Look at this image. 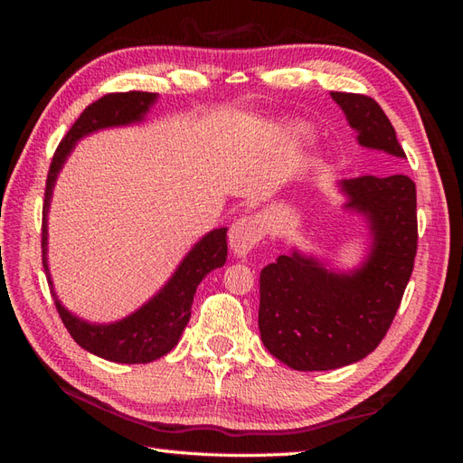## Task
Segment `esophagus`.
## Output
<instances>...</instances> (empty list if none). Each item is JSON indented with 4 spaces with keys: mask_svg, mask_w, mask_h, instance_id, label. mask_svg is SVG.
<instances>
[{
    "mask_svg": "<svg viewBox=\"0 0 463 463\" xmlns=\"http://www.w3.org/2000/svg\"><path fill=\"white\" fill-rule=\"evenodd\" d=\"M264 221L259 214H249L234 221L229 231V244L237 257L249 254L264 237Z\"/></svg>",
    "mask_w": 463,
    "mask_h": 463,
    "instance_id": "1",
    "label": "esophagus"
}]
</instances>
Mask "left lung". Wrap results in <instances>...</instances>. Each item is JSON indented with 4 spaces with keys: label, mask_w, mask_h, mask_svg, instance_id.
<instances>
[{
    "label": "left lung",
    "mask_w": 463,
    "mask_h": 463,
    "mask_svg": "<svg viewBox=\"0 0 463 463\" xmlns=\"http://www.w3.org/2000/svg\"><path fill=\"white\" fill-rule=\"evenodd\" d=\"M358 143L406 159L382 107L368 95L332 91ZM348 206L368 216L373 247L364 267L334 274L298 252L260 270L259 328L272 356L294 370H334L366 358L386 336L414 270L416 184L410 176L362 175L342 181Z\"/></svg>",
    "instance_id": "left-lung-1"
}]
</instances>
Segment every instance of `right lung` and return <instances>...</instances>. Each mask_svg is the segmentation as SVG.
Wrapping results in <instances>:
<instances>
[{
  "instance_id": "obj_1",
  "label": "right lung",
  "mask_w": 463,
  "mask_h": 463,
  "mask_svg": "<svg viewBox=\"0 0 463 463\" xmlns=\"http://www.w3.org/2000/svg\"><path fill=\"white\" fill-rule=\"evenodd\" d=\"M156 99L155 93L146 91H125V93H107L101 99L87 105L85 111L80 115L71 129L57 145L53 153L52 165H49L47 181H45V201H43V219H42V257L43 269L49 270L45 262L47 252V209L49 199H52L53 183L57 173L65 163L67 155L71 153L75 141L81 139L83 135L93 133L97 129L115 125H129L141 121L143 115L149 111V107ZM226 260V229H216L206 234V237L196 244V247L186 254V259L176 269L169 284L156 294V297L146 302L143 308L131 314L129 318L121 322L107 324V326H97V324H87L73 314H69L55 297V308L61 317L67 332L71 338L80 344L87 352L95 354L111 362L121 364H145L165 356L183 334L186 322L191 318V304L193 297L201 280L214 269H221ZM52 287V280H49ZM53 292V287H52Z\"/></svg>"
}]
</instances>
